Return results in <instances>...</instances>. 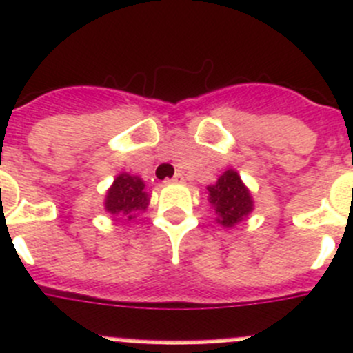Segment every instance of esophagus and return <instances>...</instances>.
<instances>
[{
  "instance_id": "34e87169",
  "label": "esophagus",
  "mask_w": 353,
  "mask_h": 353,
  "mask_svg": "<svg viewBox=\"0 0 353 353\" xmlns=\"http://www.w3.org/2000/svg\"><path fill=\"white\" fill-rule=\"evenodd\" d=\"M170 181H172V183H183L184 176H183V174H181V172H176V176H174Z\"/></svg>"
}]
</instances>
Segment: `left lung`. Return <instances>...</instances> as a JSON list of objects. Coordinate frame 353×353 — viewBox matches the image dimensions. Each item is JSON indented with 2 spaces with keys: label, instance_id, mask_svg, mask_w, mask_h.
Wrapping results in <instances>:
<instances>
[{
  "label": "left lung",
  "instance_id": "obj_1",
  "mask_svg": "<svg viewBox=\"0 0 353 353\" xmlns=\"http://www.w3.org/2000/svg\"><path fill=\"white\" fill-rule=\"evenodd\" d=\"M207 192L210 205L217 214L216 221L225 228L239 225L254 209L251 192L240 179L239 172L233 169L223 172L216 183L207 186Z\"/></svg>",
  "mask_w": 353,
  "mask_h": 353
}]
</instances>
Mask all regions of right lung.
<instances>
[{"label":"right lung","mask_w":353,"mask_h":353,"mask_svg":"<svg viewBox=\"0 0 353 353\" xmlns=\"http://www.w3.org/2000/svg\"><path fill=\"white\" fill-rule=\"evenodd\" d=\"M150 205V195L146 192V184L139 176H130L127 172L118 174L111 188L106 193L104 209L113 216H127L134 219L136 212H144Z\"/></svg>","instance_id":"right-lung-1"}]
</instances>
